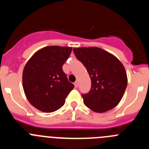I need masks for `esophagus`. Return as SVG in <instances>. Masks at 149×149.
<instances>
[{
	"label": "esophagus",
	"mask_w": 149,
	"mask_h": 149,
	"mask_svg": "<svg viewBox=\"0 0 149 149\" xmlns=\"http://www.w3.org/2000/svg\"><path fill=\"white\" fill-rule=\"evenodd\" d=\"M74 86H75V88H77V86H78V84H77V81H75V82L74 83Z\"/></svg>",
	"instance_id": "esophagus-1"
}]
</instances>
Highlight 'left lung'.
<instances>
[{
	"instance_id": "obj_1",
	"label": "left lung",
	"mask_w": 149,
	"mask_h": 149,
	"mask_svg": "<svg viewBox=\"0 0 149 149\" xmlns=\"http://www.w3.org/2000/svg\"><path fill=\"white\" fill-rule=\"evenodd\" d=\"M73 51L91 78L90 90L81 95L84 104L96 113L114 108L122 99L127 84V74L122 63L97 47L74 48Z\"/></svg>"
}]
</instances>
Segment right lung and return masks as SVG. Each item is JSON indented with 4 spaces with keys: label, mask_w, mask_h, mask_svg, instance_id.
Segmentation results:
<instances>
[{
    "label": "right lung",
    "mask_w": 149,
    "mask_h": 149,
    "mask_svg": "<svg viewBox=\"0 0 149 149\" xmlns=\"http://www.w3.org/2000/svg\"><path fill=\"white\" fill-rule=\"evenodd\" d=\"M72 50L70 47H45L38 51L24 66V91L30 103L38 110L45 113L57 110L74 87L63 70Z\"/></svg>",
    "instance_id": "1"
}]
</instances>
